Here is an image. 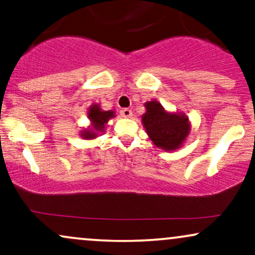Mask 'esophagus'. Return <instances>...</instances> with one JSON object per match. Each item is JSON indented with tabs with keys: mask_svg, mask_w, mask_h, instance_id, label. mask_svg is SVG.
I'll return each instance as SVG.
<instances>
[{
	"mask_svg": "<svg viewBox=\"0 0 255 255\" xmlns=\"http://www.w3.org/2000/svg\"><path fill=\"white\" fill-rule=\"evenodd\" d=\"M120 114H121L122 118H130L131 115H133V113H131L130 109H127V108H125V109H122L121 111H120Z\"/></svg>",
	"mask_w": 255,
	"mask_h": 255,
	"instance_id": "esophagus-1",
	"label": "esophagus"
}]
</instances>
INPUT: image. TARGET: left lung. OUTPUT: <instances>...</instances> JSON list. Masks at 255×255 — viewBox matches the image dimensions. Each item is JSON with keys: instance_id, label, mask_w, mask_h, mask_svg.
I'll return each mask as SVG.
<instances>
[{"instance_id": "8db88e82", "label": "left lung", "mask_w": 255, "mask_h": 255, "mask_svg": "<svg viewBox=\"0 0 255 255\" xmlns=\"http://www.w3.org/2000/svg\"><path fill=\"white\" fill-rule=\"evenodd\" d=\"M145 108L142 125L152 142L165 151L180 148L191 130L188 118L183 114L168 113L156 101L145 103Z\"/></svg>"}]
</instances>
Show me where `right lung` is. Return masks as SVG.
Segmentation results:
<instances>
[{
    "label": "right lung",
    "instance_id": "right-lung-1",
    "mask_svg": "<svg viewBox=\"0 0 255 255\" xmlns=\"http://www.w3.org/2000/svg\"><path fill=\"white\" fill-rule=\"evenodd\" d=\"M89 120L91 121V126L87 129L81 130L80 135L84 139H95L99 133L104 131L105 125L108 124L110 119L115 116V113L113 110L104 111L101 109L98 104H93L89 108V113H87Z\"/></svg>",
    "mask_w": 255,
    "mask_h": 255
}]
</instances>
